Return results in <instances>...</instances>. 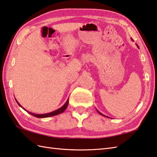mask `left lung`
Instances as JSON below:
<instances>
[{
  "label": "left lung",
  "instance_id": "1",
  "mask_svg": "<svg viewBox=\"0 0 157 157\" xmlns=\"http://www.w3.org/2000/svg\"><path fill=\"white\" fill-rule=\"evenodd\" d=\"M131 39H132V41H133V39H132V38H131ZM136 46H137V47H138V48H139V47H138V45H136ZM96 110L98 111V113H99V114H100V115H101V116H105V117H107V118H109V117H108V116H105V115H104V114H101V112H100L99 111H98V110H97V109H96Z\"/></svg>",
  "mask_w": 157,
  "mask_h": 157
}]
</instances>
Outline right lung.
Wrapping results in <instances>:
<instances>
[{"instance_id": "right-lung-1", "label": "right lung", "mask_w": 157, "mask_h": 157, "mask_svg": "<svg viewBox=\"0 0 157 157\" xmlns=\"http://www.w3.org/2000/svg\"><path fill=\"white\" fill-rule=\"evenodd\" d=\"M15 100H16V101H17V103L18 104V105H19V106H21L22 108L23 109H24V110L26 111V112H27L29 114H30L31 115H32V116H35V117H37V118H48V117H51V116H56V115H57V114H61V113H62V112H63L65 110H66V108H67V105H68V103H69V98L67 99V100L66 101V102H65V104H64V105H62V106L60 108H59V109H57V110H55V111H53V112H49V113H47V114H34V113H32V112H29V111H27V110H25V108H23V107L21 106V105H20V104L18 102V101H17V100L15 99Z\"/></svg>"}]
</instances>
